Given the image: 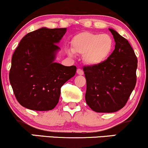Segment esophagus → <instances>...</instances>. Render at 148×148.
<instances>
[{
    "mask_svg": "<svg viewBox=\"0 0 148 148\" xmlns=\"http://www.w3.org/2000/svg\"><path fill=\"white\" fill-rule=\"evenodd\" d=\"M84 71H83L81 69L79 68L77 69V74H79V75H83V74H84Z\"/></svg>",
    "mask_w": 148,
    "mask_h": 148,
    "instance_id": "1",
    "label": "esophagus"
}]
</instances>
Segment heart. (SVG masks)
<instances>
[{"instance_id":"obj_1","label":"heart","mask_w":148,"mask_h":148,"mask_svg":"<svg viewBox=\"0 0 148 148\" xmlns=\"http://www.w3.org/2000/svg\"><path fill=\"white\" fill-rule=\"evenodd\" d=\"M72 50L69 54L74 53L83 56L86 64L96 66L101 64L111 56L113 49V38L108 34H99L83 32L73 37L71 41Z\"/></svg>"}]
</instances>
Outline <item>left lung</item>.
Returning <instances> with one entry per match:
<instances>
[{
    "label": "left lung",
    "mask_w": 148,
    "mask_h": 148,
    "mask_svg": "<svg viewBox=\"0 0 148 148\" xmlns=\"http://www.w3.org/2000/svg\"><path fill=\"white\" fill-rule=\"evenodd\" d=\"M115 42L109 57L96 66H85L86 101L98 113H113L125 106L136 84L137 60L127 39L109 29Z\"/></svg>",
    "instance_id": "8db88e82"
}]
</instances>
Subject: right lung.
<instances>
[{"label":"right lung","mask_w":148,"mask_h":148,"mask_svg":"<svg viewBox=\"0 0 148 148\" xmlns=\"http://www.w3.org/2000/svg\"><path fill=\"white\" fill-rule=\"evenodd\" d=\"M67 28H42L25 35L15 49L10 82L18 102L34 111H49L58 103L60 88L76 74V67L54 62Z\"/></svg>","instance_id":"right-lung-1"}]
</instances>
